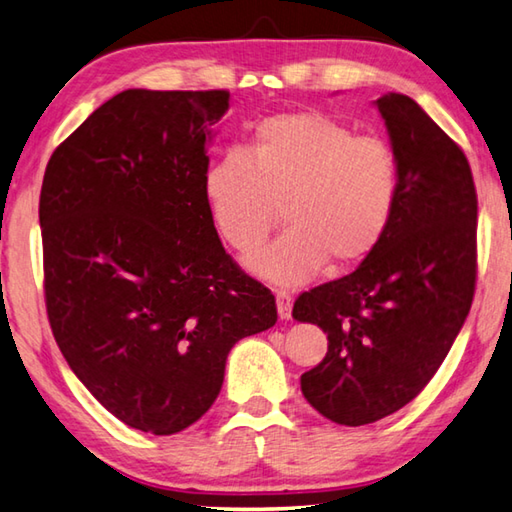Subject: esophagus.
Returning a JSON list of instances; mask_svg holds the SVG:
<instances>
[{
	"label": "esophagus",
	"mask_w": 512,
	"mask_h": 512,
	"mask_svg": "<svg viewBox=\"0 0 512 512\" xmlns=\"http://www.w3.org/2000/svg\"><path fill=\"white\" fill-rule=\"evenodd\" d=\"M276 307H278V316L289 318L292 316V296L285 289H278L276 292Z\"/></svg>",
	"instance_id": "1"
}]
</instances>
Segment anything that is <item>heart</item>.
<instances>
[{
    "instance_id": "obj_1",
    "label": "heart",
    "mask_w": 512,
    "mask_h": 512,
    "mask_svg": "<svg viewBox=\"0 0 512 512\" xmlns=\"http://www.w3.org/2000/svg\"><path fill=\"white\" fill-rule=\"evenodd\" d=\"M202 194L238 254L263 247L281 207L287 229L252 267L298 285L327 260L352 267L381 245L399 205V160L388 142L356 136L332 115L278 113L258 124L243 151L211 162Z\"/></svg>"
}]
</instances>
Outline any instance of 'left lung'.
Here are the masks:
<instances>
[{
  "label": "left lung",
  "mask_w": 512,
  "mask_h": 512,
  "mask_svg": "<svg viewBox=\"0 0 512 512\" xmlns=\"http://www.w3.org/2000/svg\"><path fill=\"white\" fill-rule=\"evenodd\" d=\"M399 160V205L381 245L336 281L296 298L292 316L327 334L301 376L325 419L365 426L426 388L470 312L477 191L466 153L408 95L376 100Z\"/></svg>",
  "instance_id": "8db88e82"
}]
</instances>
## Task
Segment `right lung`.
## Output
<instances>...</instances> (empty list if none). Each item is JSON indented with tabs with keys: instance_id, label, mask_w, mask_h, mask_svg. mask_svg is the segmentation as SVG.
<instances>
[{
	"instance_id": "1",
	"label": "right lung",
	"mask_w": 512,
	"mask_h": 512,
	"mask_svg": "<svg viewBox=\"0 0 512 512\" xmlns=\"http://www.w3.org/2000/svg\"><path fill=\"white\" fill-rule=\"evenodd\" d=\"M229 91H122L46 165L44 301L57 345L113 417L176 435L216 401L227 354L276 323L231 258L202 178Z\"/></svg>"
}]
</instances>
